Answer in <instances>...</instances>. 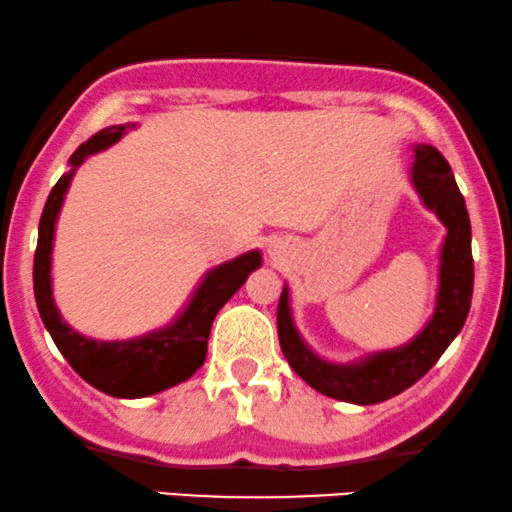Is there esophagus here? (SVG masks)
<instances>
[{"label":"esophagus","mask_w":512,"mask_h":512,"mask_svg":"<svg viewBox=\"0 0 512 512\" xmlns=\"http://www.w3.org/2000/svg\"><path fill=\"white\" fill-rule=\"evenodd\" d=\"M270 254H273V256H275V249H273V251H270Z\"/></svg>","instance_id":"esophagus-1"}]
</instances>
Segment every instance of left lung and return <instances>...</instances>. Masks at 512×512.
<instances>
[{"instance_id":"obj_1","label":"left lung","mask_w":512,"mask_h":512,"mask_svg":"<svg viewBox=\"0 0 512 512\" xmlns=\"http://www.w3.org/2000/svg\"><path fill=\"white\" fill-rule=\"evenodd\" d=\"M410 180L418 189L422 204L437 213L446 225L441 246L439 294L430 323L413 342L399 349L372 353L358 363L339 365L323 361L308 349L296 332L289 308V289L285 287L277 304V337L287 363L306 384L332 399L361 403L387 401L415 384L449 349L456 334L463 330L470 313L475 266H472V230L465 199L453 180L451 166L430 144H415V163Z\"/></svg>"}]
</instances>
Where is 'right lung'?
Returning <instances> with one entry per match:
<instances>
[{"instance_id": "1", "label": "right lung", "mask_w": 512, "mask_h": 512, "mask_svg": "<svg viewBox=\"0 0 512 512\" xmlns=\"http://www.w3.org/2000/svg\"><path fill=\"white\" fill-rule=\"evenodd\" d=\"M123 132L125 125H111L82 142L68 161L71 170L63 173L49 192L40 218V235H37L33 285L37 311H40L44 327L52 334L56 349L63 353V358L71 363V368L82 380L116 399H142V396L159 394L163 389L189 380L204 365L213 318L227 304V299L244 285L246 277L261 266V254L246 251V254L208 270L185 311L161 330L144 334V337L125 339V342H97V339L82 337L80 332H75L61 318L52 296L56 216L61 211L75 168L87 156L121 140Z\"/></svg>"}]
</instances>
